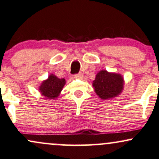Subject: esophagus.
<instances>
[{
    "label": "esophagus",
    "mask_w": 159,
    "mask_h": 159,
    "mask_svg": "<svg viewBox=\"0 0 159 159\" xmlns=\"http://www.w3.org/2000/svg\"><path fill=\"white\" fill-rule=\"evenodd\" d=\"M75 78H78V79H80V78H83V74H82V73H78V74L75 75Z\"/></svg>",
    "instance_id": "1"
}]
</instances>
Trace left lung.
Here are the masks:
<instances>
[{
  "label": "left lung",
  "instance_id": "obj_1",
  "mask_svg": "<svg viewBox=\"0 0 159 159\" xmlns=\"http://www.w3.org/2000/svg\"><path fill=\"white\" fill-rule=\"evenodd\" d=\"M124 80L119 73L99 71L93 81V87L97 95L103 100L117 97L124 89Z\"/></svg>",
  "mask_w": 159,
  "mask_h": 159
}]
</instances>
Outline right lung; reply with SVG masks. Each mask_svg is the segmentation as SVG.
<instances>
[{"label": "right lung", "mask_w": 159, "mask_h": 159, "mask_svg": "<svg viewBox=\"0 0 159 159\" xmlns=\"http://www.w3.org/2000/svg\"><path fill=\"white\" fill-rule=\"evenodd\" d=\"M65 84L64 78H59L51 74L47 79L42 81L39 87V92L46 99H55L60 95Z\"/></svg>", "instance_id": "add662e5"}]
</instances>
